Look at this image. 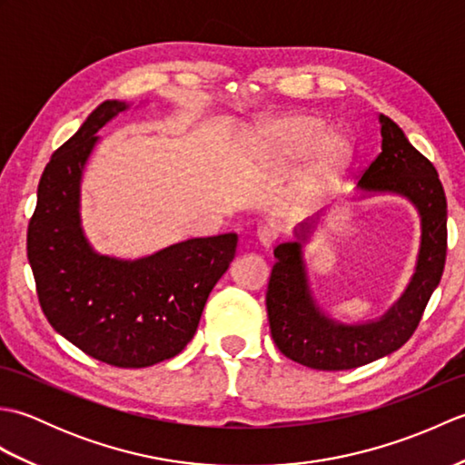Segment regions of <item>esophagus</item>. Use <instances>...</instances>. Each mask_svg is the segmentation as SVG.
Wrapping results in <instances>:
<instances>
[{"instance_id": "esophagus-1", "label": "esophagus", "mask_w": 465, "mask_h": 465, "mask_svg": "<svg viewBox=\"0 0 465 465\" xmlns=\"http://www.w3.org/2000/svg\"><path fill=\"white\" fill-rule=\"evenodd\" d=\"M255 235H258V242L262 248L270 250L272 245L275 243V238H278V233H275V230H272V227L263 225V227H258V232H255Z\"/></svg>"}]
</instances>
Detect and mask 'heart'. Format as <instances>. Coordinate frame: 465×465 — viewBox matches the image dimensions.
<instances>
[{
  "label": "heart",
  "mask_w": 465,
  "mask_h": 465,
  "mask_svg": "<svg viewBox=\"0 0 465 465\" xmlns=\"http://www.w3.org/2000/svg\"><path fill=\"white\" fill-rule=\"evenodd\" d=\"M258 150L278 163H295L312 153L308 187L322 192L343 173L351 162V140L340 130L325 132V124L315 115L293 114L265 120L253 130Z\"/></svg>",
  "instance_id": "heart-1"
}]
</instances>
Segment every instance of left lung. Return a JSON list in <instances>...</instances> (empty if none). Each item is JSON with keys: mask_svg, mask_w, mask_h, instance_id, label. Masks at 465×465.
<instances>
[{"mask_svg": "<svg viewBox=\"0 0 465 465\" xmlns=\"http://www.w3.org/2000/svg\"><path fill=\"white\" fill-rule=\"evenodd\" d=\"M381 152L358 182L360 197L393 193L416 207L421 225L420 252L408 288L381 318L343 323L315 302L303 243L323 212L293 227V240L273 250L275 262L265 293L272 338L278 350L312 370L340 371L390 355L416 331L423 310L441 280L448 250V203L436 167L410 143L401 127L380 114Z\"/></svg>", "mask_w": 465, "mask_h": 465, "instance_id": "8db88e82", "label": "left lung"}]
</instances>
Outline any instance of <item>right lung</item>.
Segmentation results:
<instances>
[{
    "mask_svg": "<svg viewBox=\"0 0 465 465\" xmlns=\"http://www.w3.org/2000/svg\"><path fill=\"white\" fill-rule=\"evenodd\" d=\"M127 107L100 104L52 155L27 227V260L39 303L59 335L115 368H147L192 341L238 235L192 238L137 260L92 248L80 215L84 170L100 142L95 134Z\"/></svg>",
    "mask_w": 465,
    "mask_h": 465,
    "instance_id": "add662e5",
    "label": "right lung"
}]
</instances>
